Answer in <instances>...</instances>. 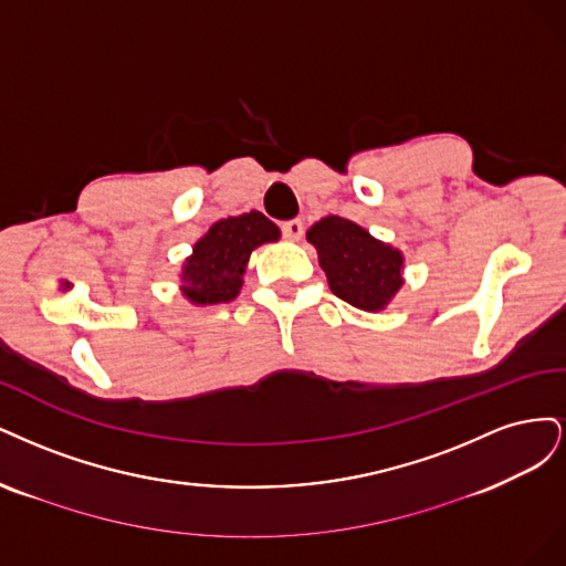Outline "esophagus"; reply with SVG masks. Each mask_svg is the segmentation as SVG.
<instances>
[{"label": "esophagus", "instance_id": "34e87169", "mask_svg": "<svg viewBox=\"0 0 566 566\" xmlns=\"http://www.w3.org/2000/svg\"><path fill=\"white\" fill-rule=\"evenodd\" d=\"M282 234L286 237V240H291V242H298L301 234H303V223L298 221V218H294V221H286L282 226Z\"/></svg>", "mask_w": 566, "mask_h": 566}]
</instances>
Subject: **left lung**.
Segmentation results:
<instances>
[{
	"label": "left lung",
	"instance_id": "1",
	"mask_svg": "<svg viewBox=\"0 0 566 566\" xmlns=\"http://www.w3.org/2000/svg\"><path fill=\"white\" fill-rule=\"evenodd\" d=\"M307 242L317 249L334 294L367 313L386 307L405 282L402 251L382 244L348 218H322L307 230Z\"/></svg>",
	"mask_w": 566,
	"mask_h": 566
}]
</instances>
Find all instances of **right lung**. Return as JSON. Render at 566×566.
I'll return each mask as SVG.
<instances>
[{
  "label": "right lung",
  "instance_id": "right-lung-1",
  "mask_svg": "<svg viewBox=\"0 0 566 566\" xmlns=\"http://www.w3.org/2000/svg\"><path fill=\"white\" fill-rule=\"evenodd\" d=\"M280 228L261 211L223 218L197 240L192 256L186 259L180 272V291L195 305H216L237 298L251 251L277 242Z\"/></svg>",
  "mask_w": 566,
  "mask_h": 566
}]
</instances>
